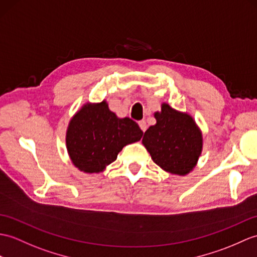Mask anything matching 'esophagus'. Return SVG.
<instances>
[{
	"instance_id": "esophagus-1",
	"label": "esophagus",
	"mask_w": 257,
	"mask_h": 257,
	"mask_svg": "<svg viewBox=\"0 0 257 257\" xmlns=\"http://www.w3.org/2000/svg\"><path fill=\"white\" fill-rule=\"evenodd\" d=\"M139 126H140V128H141V130L143 131V133H145V131L147 130V122L145 120H140L139 121Z\"/></svg>"
}]
</instances>
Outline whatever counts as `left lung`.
<instances>
[{
    "instance_id": "8db88e82",
    "label": "left lung",
    "mask_w": 257,
    "mask_h": 257,
    "mask_svg": "<svg viewBox=\"0 0 257 257\" xmlns=\"http://www.w3.org/2000/svg\"><path fill=\"white\" fill-rule=\"evenodd\" d=\"M157 123L149 127L143 146L161 169L176 175H186L197 164L202 150V135L192 116L163 103L154 112Z\"/></svg>"
}]
</instances>
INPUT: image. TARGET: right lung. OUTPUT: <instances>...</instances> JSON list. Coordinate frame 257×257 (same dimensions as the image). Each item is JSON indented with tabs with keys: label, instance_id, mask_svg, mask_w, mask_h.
<instances>
[{
	"label": "right lung",
	"instance_id": "1",
	"mask_svg": "<svg viewBox=\"0 0 257 257\" xmlns=\"http://www.w3.org/2000/svg\"><path fill=\"white\" fill-rule=\"evenodd\" d=\"M143 133L129 117L118 118L106 100L87 103L72 117L67 130L68 153L84 173L103 172L122 148L141 139Z\"/></svg>",
	"mask_w": 257,
	"mask_h": 257
}]
</instances>
